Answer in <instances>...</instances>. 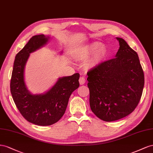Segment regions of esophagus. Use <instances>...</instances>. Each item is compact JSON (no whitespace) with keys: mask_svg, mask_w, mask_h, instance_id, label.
Wrapping results in <instances>:
<instances>
[{"mask_svg":"<svg viewBox=\"0 0 153 153\" xmlns=\"http://www.w3.org/2000/svg\"><path fill=\"white\" fill-rule=\"evenodd\" d=\"M79 83H80V85H84L85 83V82H86V79H85V77H81L80 78H79Z\"/></svg>","mask_w":153,"mask_h":153,"instance_id":"34e87169","label":"esophagus"}]
</instances>
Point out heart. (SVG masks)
Segmentation results:
<instances>
[{
	"mask_svg": "<svg viewBox=\"0 0 153 153\" xmlns=\"http://www.w3.org/2000/svg\"><path fill=\"white\" fill-rule=\"evenodd\" d=\"M107 51L105 46L101 45V43L95 42L84 47L81 51V56L86 58L94 54L93 58L90 61V65L94 67L105 57Z\"/></svg>",
	"mask_w": 153,
	"mask_h": 153,
	"instance_id": "heart-1",
	"label": "heart"
}]
</instances>
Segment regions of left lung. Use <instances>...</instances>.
<instances>
[{
	"label": "left lung",
	"mask_w": 153,
	"mask_h": 153,
	"mask_svg": "<svg viewBox=\"0 0 153 153\" xmlns=\"http://www.w3.org/2000/svg\"><path fill=\"white\" fill-rule=\"evenodd\" d=\"M117 39L120 47L116 58L99 63L87 72L90 108L106 122L131 113L139 103L144 86V74L137 53L124 39Z\"/></svg>",
	"instance_id": "left-lung-1"
}]
</instances>
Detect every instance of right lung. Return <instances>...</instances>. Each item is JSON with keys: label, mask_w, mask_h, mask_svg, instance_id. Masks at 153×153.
<instances>
[{"label": "right lung", "mask_w": 153, "mask_h": 153, "mask_svg": "<svg viewBox=\"0 0 153 153\" xmlns=\"http://www.w3.org/2000/svg\"><path fill=\"white\" fill-rule=\"evenodd\" d=\"M49 37L43 34L30 39L16 55L10 82V90L16 108L24 119L38 126H50L63 117L70 96L79 86V74L59 78L45 94L32 95L24 82V67L29 54L44 45Z\"/></svg>", "instance_id": "add662e5"}]
</instances>
